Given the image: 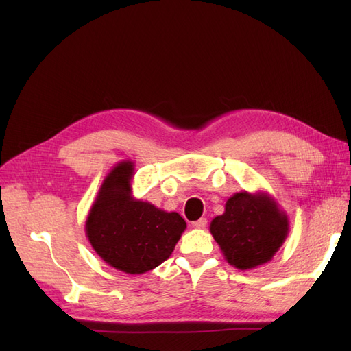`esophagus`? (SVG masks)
<instances>
[{
    "instance_id": "obj_1",
    "label": "esophagus",
    "mask_w": 351,
    "mask_h": 351,
    "mask_svg": "<svg viewBox=\"0 0 351 351\" xmlns=\"http://www.w3.org/2000/svg\"><path fill=\"white\" fill-rule=\"evenodd\" d=\"M206 224H208V221H206V218H200V219L195 221L192 226H193L195 228H205V227H206Z\"/></svg>"
}]
</instances>
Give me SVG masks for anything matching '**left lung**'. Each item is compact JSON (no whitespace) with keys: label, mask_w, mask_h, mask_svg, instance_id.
I'll list each match as a JSON object with an SVG mask.
<instances>
[{"label":"left lung","mask_w":351,"mask_h":351,"mask_svg":"<svg viewBox=\"0 0 351 351\" xmlns=\"http://www.w3.org/2000/svg\"><path fill=\"white\" fill-rule=\"evenodd\" d=\"M226 261L246 271L268 263L290 231L289 217L267 192H239L209 226Z\"/></svg>","instance_id":"8db88e82"}]
</instances>
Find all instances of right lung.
Wrapping results in <instances>:
<instances>
[{
  "label": "right lung",
  "mask_w": 351,
  "mask_h": 351,
  "mask_svg": "<svg viewBox=\"0 0 351 351\" xmlns=\"http://www.w3.org/2000/svg\"><path fill=\"white\" fill-rule=\"evenodd\" d=\"M134 162L125 159L104 178L84 224L86 237L110 267L139 275L167 261L187 224L177 212H167L133 197Z\"/></svg>",
  "instance_id": "right-lung-1"
}]
</instances>
